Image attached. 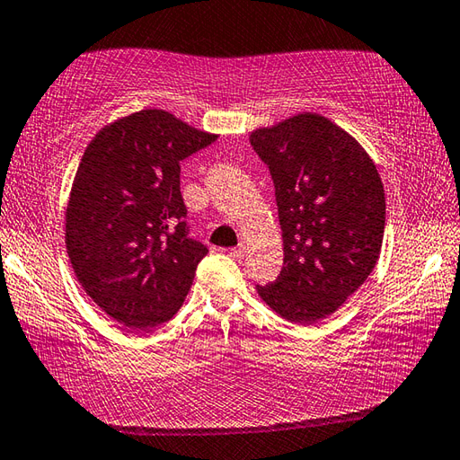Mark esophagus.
Returning <instances> with one entry per match:
<instances>
[{"mask_svg": "<svg viewBox=\"0 0 460 460\" xmlns=\"http://www.w3.org/2000/svg\"><path fill=\"white\" fill-rule=\"evenodd\" d=\"M245 253H247V245H243V243L237 245L235 249H231V252H229V255H231L233 260H243Z\"/></svg>", "mask_w": 460, "mask_h": 460, "instance_id": "esophagus-1", "label": "esophagus"}]
</instances>
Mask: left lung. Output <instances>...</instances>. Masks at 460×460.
Wrapping results in <instances>:
<instances>
[{"label": "left lung", "instance_id": "8db88e82", "mask_svg": "<svg viewBox=\"0 0 460 460\" xmlns=\"http://www.w3.org/2000/svg\"><path fill=\"white\" fill-rule=\"evenodd\" d=\"M276 186L284 268L255 286L286 321L314 324L369 278L384 243L385 192L376 162L321 113L302 111L249 134Z\"/></svg>", "mask_w": 460, "mask_h": 460}]
</instances>
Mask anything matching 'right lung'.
<instances>
[{"instance_id":"obj_1","label":"right lung","mask_w":460,"mask_h":460,"mask_svg":"<svg viewBox=\"0 0 460 460\" xmlns=\"http://www.w3.org/2000/svg\"><path fill=\"white\" fill-rule=\"evenodd\" d=\"M215 139L164 109H142L101 128L76 168L68 260L89 298L131 331L170 321L207 255L186 237L181 162Z\"/></svg>"}]
</instances>
